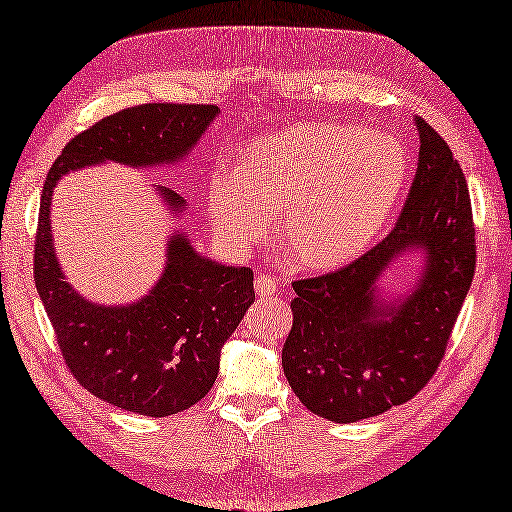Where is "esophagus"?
<instances>
[{
    "label": "esophagus",
    "instance_id": "34e87169",
    "mask_svg": "<svg viewBox=\"0 0 512 512\" xmlns=\"http://www.w3.org/2000/svg\"><path fill=\"white\" fill-rule=\"evenodd\" d=\"M255 290L257 295H273V292H277V281L270 277V275H257L255 277Z\"/></svg>",
    "mask_w": 512,
    "mask_h": 512
}]
</instances>
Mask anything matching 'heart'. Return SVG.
<instances>
[{
  "mask_svg": "<svg viewBox=\"0 0 512 512\" xmlns=\"http://www.w3.org/2000/svg\"><path fill=\"white\" fill-rule=\"evenodd\" d=\"M407 169V151L394 136L299 123L253 140L237 169H215L209 213L224 242L246 253L281 209V233L297 262L330 268L372 242Z\"/></svg>",
  "mask_w": 512,
  "mask_h": 512,
  "instance_id": "1",
  "label": "heart"
}]
</instances>
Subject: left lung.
<instances>
[{"instance_id":"obj_1","label":"left lung","mask_w":512,"mask_h":512,"mask_svg":"<svg viewBox=\"0 0 512 512\" xmlns=\"http://www.w3.org/2000/svg\"><path fill=\"white\" fill-rule=\"evenodd\" d=\"M418 169L391 233L328 275L292 281V328L281 365L303 407L332 422L378 416L436 374L475 275V226L462 167L416 118ZM425 250L419 286L385 302L375 281L394 256Z\"/></svg>"}]
</instances>
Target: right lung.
I'll return each instance as SVG.
<instances>
[{"mask_svg": "<svg viewBox=\"0 0 512 512\" xmlns=\"http://www.w3.org/2000/svg\"><path fill=\"white\" fill-rule=\"evenodd\" d=\"M217 105L145 103L101 118L74 136L43 184L35 284L72 376L105 402L165 418L200 402L220 369V350L255 301L253 270L215 264L187 235H171L154 290L129 306H96L63 281L50 231L52 189L63 173L116 160L132 167L178 162L217 116ZM171 211L187 209L158 187Z\"/></svg>", "mask_w": 512, "mask_h": 512, "instance_id": "add662e5", "label": "right lung"}]
</instances>
